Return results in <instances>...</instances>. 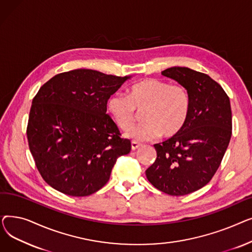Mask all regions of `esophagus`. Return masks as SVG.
<instances>
[{
  "mask_svg": "<svg viewBox=\"0 0 252 252\" xmlns=\"http://www.w3.org/2000/svg\"><path fill=\"white\" fill-rule=\"evenodd\" d=\"M142 144H140V143H138V142H136V141H131V143H130V146H131V150H136V149H138L140 146H141Z\"/></svg>",
  "mask_w": 252,
  "mask_h": 252,
  "instance_id": "34e87169",
  "label": "esophagus"
}]
</instances>
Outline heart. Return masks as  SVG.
<instances>
[{"mask_svg":"<svg viewBox=\"0 0 252 252\" xmlns=\"http://www.w3.org/2000/svg\"><path fill=\"white\" fill-rule=\"evenodd\" d=\"M107 109L116 126L127 130L133 126L137 110L143 111V124L129 129L126 136L147 141L160 136L171 138L186 126L191 99L182 85H170L158 78H145L127 89V96L115 93L108 98Z\"/></svg>","mask_w":252,"mask_h":252,"instance_id":"1","label":"heart"}]
</instances>
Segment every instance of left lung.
I'll return each instance as SVG.
<instances>
[{
  "label": "left lung",
  "mask_w": 252,
  "mask_h": 252,
  "mask_svg": "<svg viewBox=\"0 0 252 252\" xmlns=\"http://www.w3.org/2000/svg\"><path fill=\"white\" fill-rule=\"evenodd\" d=\"M161 74L187 89L191 109L179 134L154 145L157 157L146 177L159 191L182 196L204 187L217 173L232 136L231 104L205 73L176 66Z\"/></svg>",
  "instance_id": "1"
}]
</instances>
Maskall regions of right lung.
I'll return each instance as SVG.
<instances>
[{
	"label": "right lung",
	"mask_w": 252,
	"mask_h": 252,
	"mask_svg": "<svg viewBox=\"0 0 252 252\" xmlns=\"http://www.w3.org/2000/svg\"><path fill=\"white\" fill-rule=\"evenodd\" d=\"M127 78L75 69L38 90L26 135L38 173L52 188L89 196L108 182L117 158L129 153L130 141L106 113L108 98Z\"/></svg>",
	"instance_id": "1"
}]
</instances>
